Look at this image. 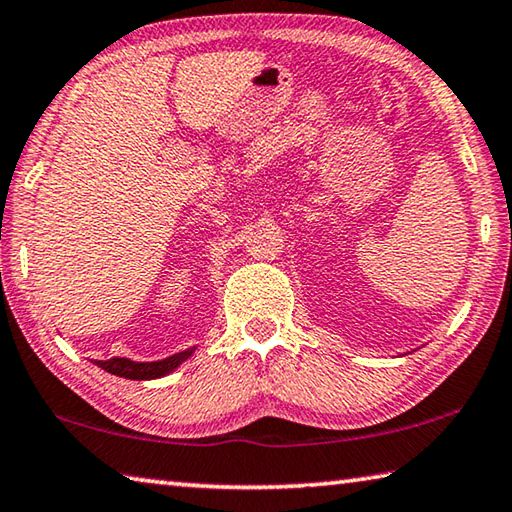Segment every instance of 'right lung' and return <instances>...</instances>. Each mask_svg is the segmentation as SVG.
<instances>
[{
    "label": "right lung",
    "instance_id": "right-lung-1",
    "mask_svg": "<svg viewBox=\"0 0 512 512\" xmlns=\"http://www.w3.org/2000/svg\"><path fill=\"white\" fill-rule=\"evenodd\" d=\"M191 353H193V348H188V351L175 353L159 362H132V360H125V357H112V360H105V362L98 360L96 366H101L103 371L112 373V375H119V378L155 380V378H164V375H168L170 371H175L179 364L191 357Z\"/></svg>",
    "mask_w": 512,
    "mask_h": 512
}]
</instances>
